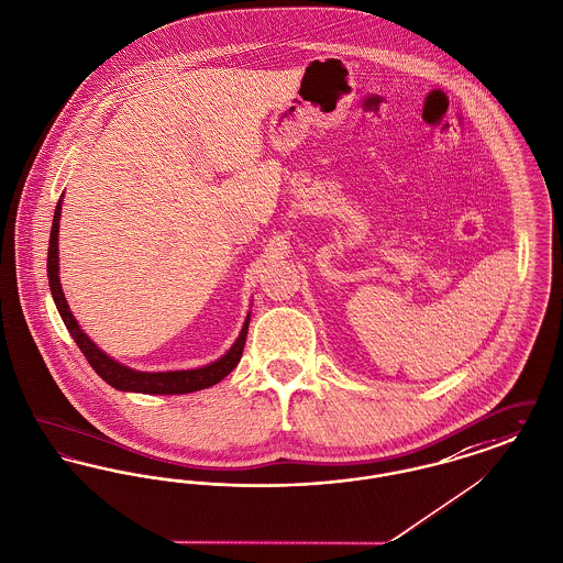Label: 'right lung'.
<instances>
[{
  "label": "right lung",
  "instance_id": "right-lung-1",
  "mask_svg": "<svg viewBox=\"0 0 563 563\" xmlns=\"http://www.w3.org/2000/svg\"><path fill=\"white\" fill-rule=\"evenodd\" d=\"M60 203H63V195H60L59 203L53 216V229H51V241H48V286H51V295L57 305L60 320L67 325L71 339L76 341V345L80 347V352L87 355L92 371L106 382V384L117 387L120 391H137V394H190V391H199L211 385L222 382L241 360L243 354V345H245V336H247V325H250V313L245 316L243 328L239 332L235 343L231 345V350L222 357H218L216 362L206 364L201 368H188V371H163V373H146V371H135L129 368L124 364H120L119 360H114L112 355L106 354L103 350H99L89 339V334L80 328L78 320L74 318V313L69 311V305L63 295L59 279V220Z\"/></svg>",
  "mask_w": 563,
  "mask_h": 563
}]
</instances>
